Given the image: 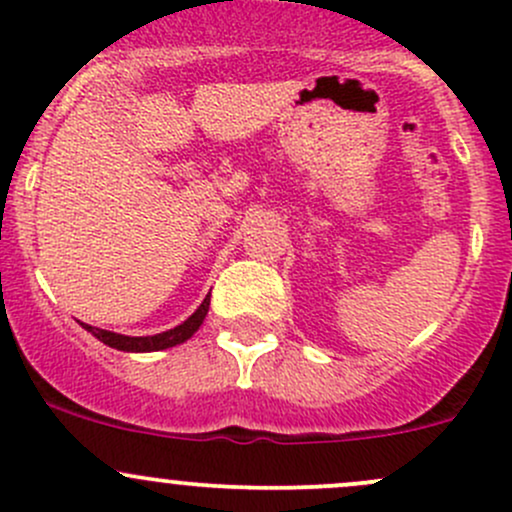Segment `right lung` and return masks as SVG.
I'll use <instances>...</instances> for the list:
<instances>
[{"label": "right lung", "instance_id": "right-lung-1", "mask_svg": "<svg viewBox=\"0 0 512 512\" xmlns=\"http://www.w3.org/2000/svg\"><path fill=\"white\" fill-rule=\"evenodd\" d=\"M209 313V295L204 298V303L184 320L182 325L177 328L165 330V333H157V335H147V337H130V335H118V333H110V330H100L93 328V325L81 323L83 328L88 330L91 335H96L103 345L115 347V350H123V352H157V350H167V347H175L179 342L189 340L194 333L199 330V325L204 323Z\"/></svg>", "mask_w": 512, "mask_h": 512}]
</instances>
